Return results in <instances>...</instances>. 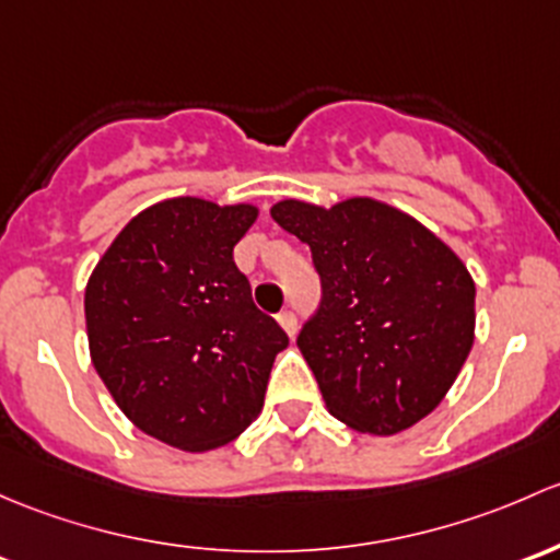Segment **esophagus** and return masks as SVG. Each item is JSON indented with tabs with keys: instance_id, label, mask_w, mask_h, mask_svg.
I'll list each match as a JSON object with an SVG mask.
<instances>
[{
	"instance_id": "obj_1",
	"label": "esophagus",
	"mask_w": 560,
	"mask_h": 560,
	"mask_svg": "<svg viewBox=\"0 0 560 560\" xmlns=\"http://www.w3.org/2000/svg\"><path fill=\"white\" fill-rule=\"evenodd\" d=\"M278 320H280V326L285 328L288 337H293V334H296L299 320H296V313H293V310H282V313L278 315Z\"/></svg>"
}]
</instances>
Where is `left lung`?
<instances>
[{
	"mask_svg": "<svg viewBox=\"0 0 560 560\" xmlns=\"http://www.w3.org/2000/svg\"><path fill=\"white\" fill-rule=\"evenodd\" d=\"M272 218L307 242L320 304L296 345L328 412L396 434L431 412L475 342V282L451 247L374 199L331 210L285 199Z\"/></svg>",
	"mask_w": 560,
	"mask_h": 560,
	"instance_id": "left-lung-1",
	"label": "left lung"
}]
</instances>
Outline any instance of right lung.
Listing matches in <instances>:
<instances>
[{"label":"right lung","mask_w":560,"mask_h":560,"mask_svg":"<svg viewBox=\"0 0 560 560\" xmlns=\"http://www.w3.org/2000/svg\"><path fill=\"white\" fill-rule=\"evenodd\" d=\"M258 210L180 196L148 207L85 288L91 361L126 418L180 451H212L261 412L278 320L253 304L234 245Z\"/></svg>","instance_id":"obj_1"}]
</instances>
